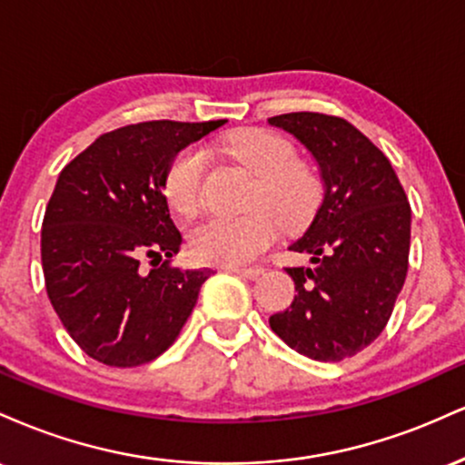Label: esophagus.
<instances>
[{
    "label": "esophagus",
    "instance_id": "34e87169",
    "mask_svg": "<svg viewBox=\"0 0 465 465\" xmlns=\"http://www.w3.org/2000/svg\"><path fill=\"white\" fill-rule=\"evenodd\" d=\"M229 271L232 273H236L240 277H249V280H255V277H260L264 273V266H229Z\"/></svg>",
    "mask_w": 465,
    "mask_h": 465
}]
</instances>
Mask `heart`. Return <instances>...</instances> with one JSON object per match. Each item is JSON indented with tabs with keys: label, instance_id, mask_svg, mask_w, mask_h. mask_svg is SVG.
Masks as SVG:
<instances>
[{
	"label": "heart",
	"instance_id": "b5f03b06",
	"mask_svg": "<svg viewBox=\"0 0 465 465\" xmlns=\"http://www.w3.org/2000/svg\"><path fill=\"white\" fill-rule=\"evenodd\" d=\"M229 153L258 174V188L244 216H207L190 227V249L207 264L240 266L275 242L280 221L288 227L308 223L322 203V183L297 162L291 140L275 131L244 129L227 142ZM207 151L188 146L173 157L165 173V196L181 214H190L205 196Z\"/></svg>",
	"mask_w": 465,
	"mask_h": 465
}]
</instances>
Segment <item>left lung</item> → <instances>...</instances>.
<instances>
[{
  "label": "left lung",
  "instance_id": "8db88e82",
  "mask_svg": "<svg viewBox=\"0 0 465 465\" xmlns=\"http://www.w3.org/2000/svg\"><path fill=\"white\" fill-rule=\"evenodd\" d=\"M269 124L297 137L319 165L323 203L291 244L312 266H292L295 300L271 330L312 361L336 362L378 339L409 269L411 205L389 159L348 120L284 114Z\"/></svg>",
  "mask_w": 465,
  "mask_h": 465
}]
</instances>
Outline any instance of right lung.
Segmentation results:
<instances>
[{
    "label": "right lung",
    "mask_w": 465,
    "mask_h": 465,
    "mask_svg": "<svg viewBox=\"0 0 465 465\" xmlns=\"http://www.w3.org/2000/svg\"><path fill=\"white\" fill-rule=\"evenodd\" d=\"M225 120H154L104 133L61 170L45 207L41 262L52 306L80 350L111 367L174 343L210 269L170 258L181 233L163 196L173 157ZM152 260V271L139 262Z\"/></svg>",
    "instance_id": "1"
}]
</instances>
